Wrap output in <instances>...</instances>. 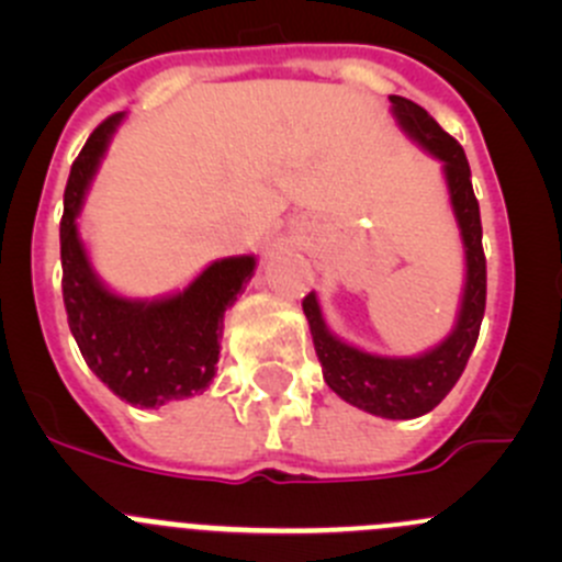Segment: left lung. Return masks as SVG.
Wrapping results in <instances>:
<instances>
[{"label":"left lung","mask_w":562,"mask_h":562,"mask_svg":"<svg viewBox=\"0 0 562 562\" xmlns=\"http://www.w3.org/2000/svg\"><path fill=\"white\" fill-rule=\"evenodd\" d=\"M389 100L402 127L424 149L446 162L451 206H454L459 231H462L464 258H468V282H464L457 328L429 353L416 356V359H383V356L364 353V350L334 337L323 323L315 293L304 296L302 307L310 321V331H313L315 353L323 367V381L328 383L334 394H339L345 402L361 407V411L372 413V416L416 418L438 407L468 367L481 331V321H484L486 258L484 247H481L479 201H475L473 181H470L464 149L422 105L396 98V94H391Z\"/></svg>","instance_id":"obj_1"}]
</instances>
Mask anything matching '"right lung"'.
<instances>
[{
	"label": "right lung",
	"mask_w": 562,
	"mask_h": 562,
	"mask_svg": "<svg viewBox=\"0 0 562 562\" xmlns=\"http://www.w3.org/2000/svg\"><path fill=\"white\" fill-rule=\"evenodd\" d=\"M122 113L94 127L70 168L61 214V296L67 323L89 370L124 402L160 407L201 394L220 359L225 310L252 277L255 258L209 266L190 288L162 302H130L100 285L78 239V209Z\"/></svg>",
	"instance_id": "right-lung-1"
}]
</instances>
